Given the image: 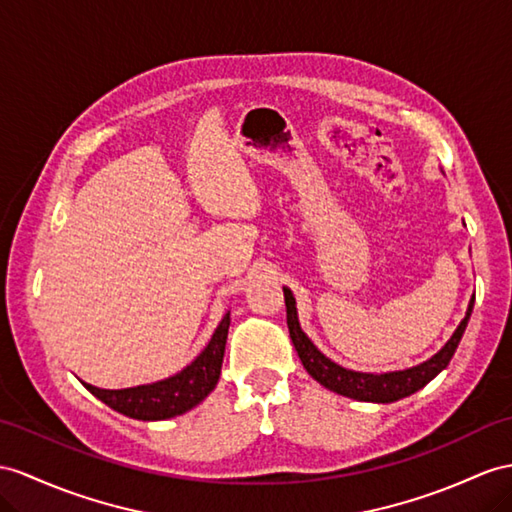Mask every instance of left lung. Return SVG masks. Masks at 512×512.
Listing matches in <instances>:
<instances>
[{
  "instance_id": "left-lung-1",
  "label": "left lung",
  "mask_w": 512,
  "mask_h": 512,
  "mask_svg": "<svg viewBox=\"0 0 512 512\" xmlns=\"http://www.w3.org/2000/svg\"><path fill=\"white\" fill-rule=\"evenodd\" d=\"M283 296H285L287 326H290L292 344L298 352L300 363L305 365V370L309 372L313 381H318L322 387L339 393V396H346L359 402H376V404H389V402L411 396V393L426 387L432 378L448 368V363L454 357L458 344H461V337L467 329V322L471 318V311H474V300H476V298L469 300L465 318L456 326V331L452 333V337L445 342V346L437 352V355H432L424 363L413 365V368L374 374V372H357V370L344 368V365L335 363L333 359L326 357L324 352H320L318 346L311 342L307 333L303 331V326L298 322L296 298L290 287H283Z\"/></svg>"
}]
</instances>
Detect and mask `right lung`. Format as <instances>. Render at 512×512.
Wrapping results in <instances>:
<instances>
[{"label": "right lung", "instance_id": "right-lung-1", "mask_svg": "<svg viewBox=\"0 0 512 512\" xmlns=\"http://www.w3.org/2000/svg\"><path fill=\"white\" fill-rule=\"evenodd\" d=\"M229 311L222 316L218 329L209 344L201 350L190 365L181 372L162 378V381L125 387V389H101L82 383L95 398L106 402L110 409L127 417L142 419V422H160L188 413L196 404H201L214 391L220 378L222 357H225L227 335H229Z\"/></svg>", "mask_w": 512, "mask_h": 512}]
</instances>
